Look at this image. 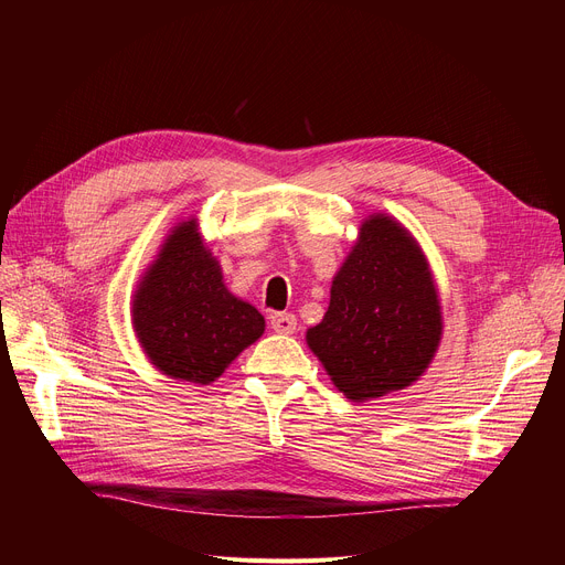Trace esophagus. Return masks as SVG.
I'll return each mask as SVG.
<instances>
[{"label":"esophagus","instance_id":"obj_1","mask_svg":"<svg viewBox=\"0 0 565 565\" xmlns=\"http://www.w3.org/2000/svg\"><path fill=\"white\" fill-rule=\"evenodd\" d=\"M270 324L277 334H292L295 328H298V318L292 313H273Z\"/></svg>","mask_w":565,"mask_h":565}]
</instances>
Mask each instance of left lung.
I'll use <instances>...</instances> for the list:
<instances>
[{"mask_svg": "<svg viewBox=\"0 0 565 565\" xmlns=\"http://www.w3.org/2000/svg\"><path fill=\"white\" fill-rule=\"evenodd\" d=\"M439 339V295L419 243L373 213L332 281L328 311L307 330L311 352L345 398L364 403L417 382Z\"/></svg>", "mask_w": 565, "mask_h": 565, "instance_id": "left-lung-1", "label": "left lung"}]
</instances>
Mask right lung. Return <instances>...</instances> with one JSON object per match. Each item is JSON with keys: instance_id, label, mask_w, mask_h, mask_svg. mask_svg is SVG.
<instances>
[{"instance_id": "obj_1", "label": "right lung", "mask_w": 565, "mask_h": 565, "mask_svg": "<svg viewBox=\"0 0 565 565\" xmlns=\"http://www.w3.org/2000/svg\"><path fill=\"white\" fill-rule=\"evenodd\" d=\"M222 279L196 220L173 226L132 298L135 334L160 373L211 384L260 339L265 318Z\"/></svg>"}]
</instances>
